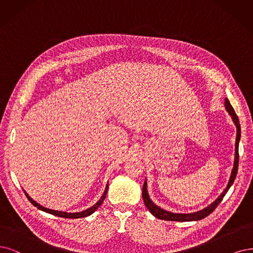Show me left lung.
Listing matches in <instances>:
<instances>
[{"label": "left lung", "mask_w": 253, "mask_h": 253, "mask_svg": "<svg viewBox=\"0 0 253 253\" xmlns=\"http://www.w3.org/2000/svg\"><path fill=\"white\" fill-rule=\"evenodd\" d=\"M225 107H226V110L228 111V114L231 116L233 123H235L236 126H237L235 164H233V169L231 171L230 178H229V181H228V184L226 186L225 191H224L219 196L218 199L216 201H213L210 205V207L205 208L202 211H199L197 212H193V213H173V212L167 211H165L163 209H160L158 207H156V205L150 200V198H149L148 192H147V181H145L144 185H143V200H144V203H145V205L147 207V209L150 211V212L153 214V216H155L157 219L165 220V221L185 222V221H197V220H201V219H203L205 217H208L209 214H211L214 210H216V208L220 204V202L223 200L224 196L226 195L227 191L229 190V188L232 185L233 181H235L237 173H238V166H239V142H240V138H241V126H240V123H239V118H238L237 114L235 112V110H233V108H232V106H231V104L229 103L227 98L225 99Z\"/></svg>", "instance_id": "8db88e82"}]
</instances>
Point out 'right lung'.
Here are the masks:
<instances>
[{"label":"right lung","mask_w":253,"mask_h":253,"mask_svg":"<svg viewBox=\"0 0 253 253\" xmlns=\"http://www.w3.org/2000/svg\"><path fill=\"white\" fill-rule=\"evenodd\" d=\"M107 190H108V184L106 185V189L104 191V194H103V196L101 197V199L95 204L92 205L91 208H89L88 210L86 211H80V212H64V211H54V210H49V209H45L43 207H42V205H40L37 202H35L32 198H30V196L28 195L26 192H25V195L26 197L28 198V200H29L35 208H37L41 211H43L45 212H49L51 214H54V216H57V217H61V218H68V219H78V218H84V217H87L89 216V214H91L93 211H95L100 205L102 204V202L104 201L105 199V196H106V193H107Z\"/></svg>","instance_id":"right-lung-1"}]
</instances>
